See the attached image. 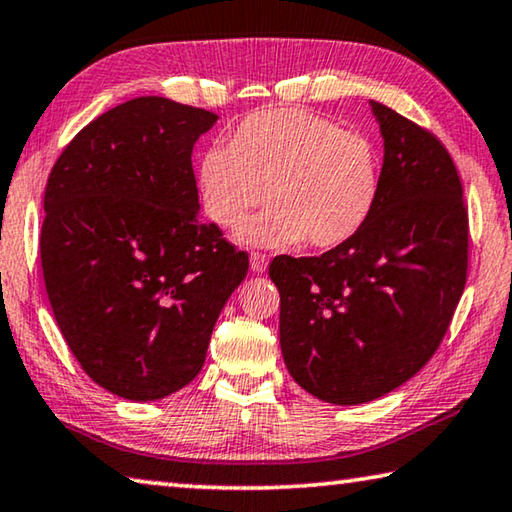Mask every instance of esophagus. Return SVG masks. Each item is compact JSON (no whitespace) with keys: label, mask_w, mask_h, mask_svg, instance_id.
Returning <instances> with one entry per match:
<instances>
[{"label":"esophagus","mask_w":512,"mask_h":512,"mask_svg":"<svg viewBox=\"0 0 512 512\" xmlns=\"http://www.w3.org/2000/svg\"><path fill=\"white\" fill-rule=\"evenodd\" d=\"M266 266H269V259L262 253H250V269L255 273H264Z\"/></svg>","instance_id":"obj_1"}]
</instances>
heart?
<instances>
[{
	"mask_svg": "<svg viewBox=\"0 0 512 512\" xmlns=\"http://www.w3.org/2000/svg\"><path fill=\"white\" fill-rule=\"evenodd\" d=\"M380 157L369 139L305 109L257 111L200 161L202 212L250 246H342L369 221L380 196Z\"/></svg>",
	"mask_w": 512,
	"mask_h": 512,
	"instance_id": "obj_1",
	"label": "heart"
}]
</instances>
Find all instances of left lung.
Listing matches in <instances>:
<instances>
[{
  "label": "left lung",
  "instance_id": "8db88e82",
  "mask_svg": "<svg viewBox=\"0 0 512 512\" xmlns=\"http://www.w3.org/2000/svg\"><path fill=\"white\" fill-rule=\"evenodd\" d=\"M385 141L380 196L362 230L319 257H275L280 348L321 401L380 399L433 358L467 282L469 223L442 141L371 100Z\"/></svg>",
  "mask_w": 512,
  "mask_h": 512
}]
</instances>
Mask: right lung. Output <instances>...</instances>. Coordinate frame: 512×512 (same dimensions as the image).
<instances>
[{
    "instance_id": "right-lung-1",
    "label": "right lung",
    "mask_w": 512,
    "mask_h": 512,
    "mask_svg": "<svg viewBox=\"0 0 512 512\" xmlns=\"http://www.w3.org/2000/svg\"><path fill=\"white\" fill-rule=\"evenodd\" d=\"M216 113L136 97L88 123L45 186L40 262L54 319L97 385L154 401L205 364L248 255L198 214L193 143Z\"/></svg>"
}]
</instances>
